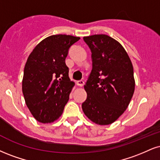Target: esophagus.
Listing matches in <instances>:
<instances>
[{
	"label": "esophagus",
	"instance_id": "esophagus-1",
	"mask_svg": "<svg viewBox=\"0 0 160 160\" xmlns=\"http://www.w3.org/2000/svg\"><path fill=\"white\" fill-rule=\"evenodd\" d=\"M77 84H78V86H82L84 85V81L83 80H78V82H77Z\"/></svg>",
	"mask_w": 160,
	"mask_h": 160
}]
</instances>
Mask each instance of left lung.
Returning <instances> with one entry per match:
<instances>
[{"instance_id": "8db88e82", "label": "left lung", "mask_w": 160, "mask_h": 160, "mask_svg": "<svg viewBox=\"0 0 160 160\" xmlns=\"http://www.w3.org/2000/svg\"><path fill=\"white\" fill-rule=\"evenodd\" d=\"M92 52V69L84 88L87 92L82 109L100 125L113 123L128 108L135 89L133 68L122 45L110 36L83 37Z\"/></svg>"}]
</instances>
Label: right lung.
Listing matches in <instances>:
<instances>
[{
    "label": "right lung",
    "mask_w": 160,
    "mask_h": 160,
    "mask_svg": "<svg viewBox=\"0 0 160 160\" xmlns=\"http://www.w3.org/2000/svg\"><path fill=\"white\" fill-rule=\"evenodd\" d=\"M80 37L53 35L45 38L29 56L24 70L22 92L38 122L51 123L62 113L74 82L68 77L65 58Z\"/></svg>",
    "instance_id": "obj_1"
}]
</instances>
